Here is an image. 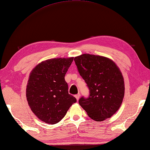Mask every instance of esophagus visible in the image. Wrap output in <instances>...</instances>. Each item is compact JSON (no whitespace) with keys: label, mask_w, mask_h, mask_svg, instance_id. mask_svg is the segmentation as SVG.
<instances>
[{"label":"esophagus","mask_w":150,"mask_h":150,"mask_svg":"<svg viewBox=\"0 0 150 150\" xmlns=\"http://www.w3.org/2000/svg\"><path fill=\"white\" fill-rule=\"evenodd\" d=\"M75 98H76V100H79V98H80V96H81V95H80L79 93H78L77 95H75Z\"/></svg>","instance_id":"1"}]
</instances>
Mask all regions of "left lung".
Segmentation results:
<instances>
[{"mask_svg": "<svg viewBox=\"0 0 150 150\" xmlns=\"http://www.w3.org/2000/svg\"><path fill=\"white\" fill-rule=\"evenodd\" d=\"M74 61L89 89V97L79 99L80 105L95 121L110 117L120 109L125 95L124 79L119 68L110 59L100 55L84 54Z\"/></svg>", "mask_w": 150, "mask_h": 150, "instance_id": "left-lung-1", "label": "left lung"}]
</instances>
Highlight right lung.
<instances>
[{
	"mask_svg": "<svg viewBox=\"0 0 150 150\" xmlns=\"http://www.w3.org/2000/svg\"><path fill=\"white\" fill-rule=\"evenodd\" d=\"M74 57L48 59L31 71L27 85L26 96L33 113L43 122H59L69 108L76 102L68 93L64 76Z\"/></svg>",
	"mask_w": 150,
	"mask_h": 150,
	"instance_id": "add662e5",
	"label": "right lung"
}]
</instances>
